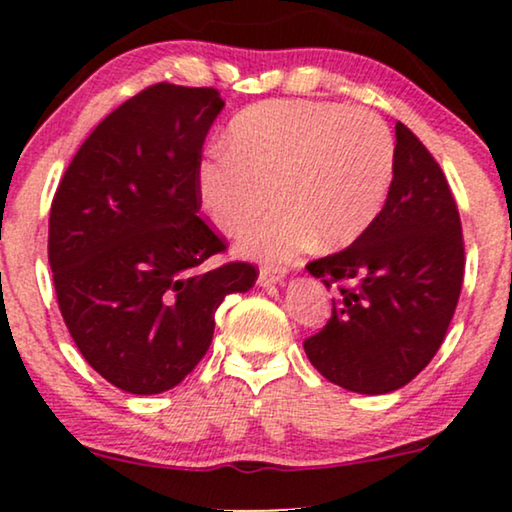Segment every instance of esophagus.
Listing matches in <instances>:
<instances>
[{
    "mask_svg": "<svg viewBox=\"0 0 512 512\" xmlns=\"http://www.w3.org/2000/svg\"><path fill=\"white\" fill-rule=\"evenodd\" d=\"M286 270L284 268H270V265H263L261 272H258V286H275L284 279Z\"/></svg>",
    "mask_w": 512,
    "mask_h": 512,
    "instance_id": "34e87169",
    "label": "esophagus"
}]
</instances>
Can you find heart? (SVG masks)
Returning <instances> with one entry per match:
<instances>
[{
  "instance_id": "b5f03b06",
  "label": "heart",
  "mask_w": 512,
  "mask_h": 512,
  "mask_svg": "<svg viewBox=\"0 0 512 512\" xmlns=\"http://www.w3.org/2000/svg\"><path fill=\"white\" fill-rule=\"evenodd\" d=\"M200 163L209 221L240 233L272 202L279 207L240 240L244 256L289 261L317 244H352L380 216L394 181L396 146L375 111L338 102L270 100L244 109Z\"/></svg>"
}]
</instances>
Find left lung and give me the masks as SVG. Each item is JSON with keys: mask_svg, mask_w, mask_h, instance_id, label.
Instances as JSON below:
<instances>
[{"mask_svg": "<svg viewBox=\"0 0 512 512\" xmlns=\"http://www.w3.org/2000/svg\"><path fill=\"white\" fill-rule=\"evenodd\" d=\"M457 202L436 158L396 123L394 181L382 212L347 249L307 263L328 289L333 314L303 342L328 382L356 394H389L429 366L443 345L464 282Z\"/></svg>", "mask_w": 512, "mask_h": 512, "instance_id": "8db88e82", "label": "left lung"}]
</instances>
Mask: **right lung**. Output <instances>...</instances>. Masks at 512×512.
Returning a JSON list of instances; mask_svg holds the SVG:
<instances>
[{"mask_svg":"<svg viewBox=\"0 0 512 512\" xmlns=\"http://www.w3.org/2000/svg\"><path fill=\"white\" fill-rule=\"evenodd\" d=\"M216 88L156 83L111 111L69 163L48 219L62 319L90 368L160 394L207 354L214 314L254 286L251 263L200 270L226 242L200 219L202 144Z\"/></svg>","mask_w":512,"mask_h":512,"instance_id":"right-lung-1","label":"right lung"}]
</instances>
